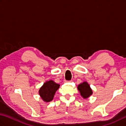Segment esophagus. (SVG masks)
I'll list each match as a JSON object with an SVG mask.
<instances>
[{
    "label": "esophagus",
    "mask_w": 126,
    "mask_h": 126,
    "mask_svg": "<svg viewBox=\"0 0 126 126\" xmlns=\"http://www.w3.org/2000/svg\"><path fill=\"white\" fill-rule=\"evenodd\" d=\"M70 82V81H66V80H64V83H67V82Z\"/></svg>",
    "instance_id": "esophagus-1"
}]
</instances>
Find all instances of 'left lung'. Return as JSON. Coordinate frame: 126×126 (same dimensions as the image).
<instances>
[{
	"instance_id": "1",
	"label": "left lung",
	"mask_w": 126,
	"mask_h": 126,
	"mask_svg": "<svg viewBox=\"0 0 126 126\" xmlns=\"http://www.w3.org/2000/svg\"><path fill=\"white\" fill-rule=\"evenodd\" d=\"M78 90L79 91L81 95L84 98H87L92 94L93 92L92 90L86 82H83L82 83L78 85Z\"/></svg>"
}]
</instances>
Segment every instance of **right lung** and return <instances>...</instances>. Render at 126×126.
Segmentation results:
<instances>
[{
	"mask_svg": "<svg viewBox=\"0 0 126 126\" xmlns=\"http://www.w3.org/2000/svg\"><path fill=\"white\" fill-rule=\"evenodd\" d=\"M60 87V84L50 80L44 83L40 88L39 94L43 100L45 102H50L53 100L56 91Z\"/></svg>",
	"mask_w": 126,
	"mask_h": 126,
	"instance_id": "obj_1",
	"label": "right lung"
}]
</instances>
